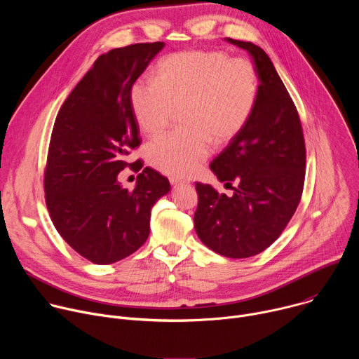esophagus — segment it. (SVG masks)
<instances>
[{
	"instance_id": "esophagus-1",
	"label": "esophagus",
	"mask_w": 359,
	"mask_h": 359,
	"mask_svg": "<svg viewBox=\"0 0 359 359\" xmlns=\"http://www.w3.org/2000/svg\"><path fill=\"white\" fill-rule=\"evenodd\" d=\"M170 184L176 187V186H180V184H184V182H182V180H177V179L172 177V179H170Z\"/></svg>"
}]
</instances>
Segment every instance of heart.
<instances>
[{
  "label": "heart",
  "mask_w": 359,
  "mask_h": 359,
  "mask_svg": "<svg viewBox=\"0 0 359 359\" xmlns=\"http://www.w3.org/2000/svg\"><path fill=\"white\" fill-rule=\"evenodd\" d=\"M156 82L136 81L130 107L139 129L158 135L180 111L183 130L168 133L144 147L147 163L183 179L194 175L212 151L247 125L259 96V75L243 58L223 50H186L161 60Z\"/></svg>",
  "instance_id": "obj_1"
}]
</instances>
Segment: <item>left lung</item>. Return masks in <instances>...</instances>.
<instances>
[{"instance_id":"left-lung-1","label":"left lung","mask_w":359,"mask_h":359,"mask_svg":"<svg viewBox=\"0 0 359 359\" xmlns=\"http://www.w3.org/2000/svg\"><path fill=\"white\" fill-rule=\"evenodd\" d=\"M245 49L259 75V96L245 128L212 162L233 196L196 183L194 229L204 245L230 259H247L270 247L301 200L305 143L294 102L271 60L252 42L226 38Z\"/></svg>"}]
</instances>
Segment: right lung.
I'll list each match as a JSON object with an SVG mask.
<instances>
[{
    "mask_svg": "<svg viewBox=\"0 0 359 359\" xmlns=\"http://www.w3.org/2000/svg\"><path fill=\"white\" fill-rule=\"evenodd\" d=\"M163 46L133 43L102 54L54 123L43 175L46 208L61 237L95 264L116 263L142 247L153 204L170 190L150 168L137 175L133 190L118 180L137 163L128 159L140 144L130 88Z\"/></svg>",
    "mask_w": 359,
    "mask_h": 359,
    "instance_id": "1",
    "label": "right lung"
}]
</instances>
